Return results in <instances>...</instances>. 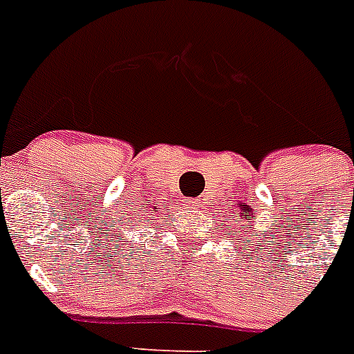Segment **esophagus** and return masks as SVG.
<instances>
[{
	"mask_svg": "<svg viewBox=\"0 0 354 354\" xmlns=\"http://www.w3.org/2000/svg\"><path fill=\"white\" fill-rule=\"evenodd\" d=\"M198 203H200V201L191 200V201H189V205H187V207H191V209H196V207H198Z\"/></svg>",
	"mask_w": 354,
	"mask_h": 354,
	"instance_id": "obj_1",
	"label": "esophagus"
}]
</instances>
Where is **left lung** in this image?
I'll return each instance as SVG.
<instances>
[{"label":"left lung","instance_id":"obj_1","mask_svg":"<svg viewBox=\"0 0 354 354\" xmlns=\"http://www.w3.org/2000/svg\"><path fill=\"white\" fill-rule=\"evenodd\" d=\"M243 210H246V205H245V207H243ZM248 212H252V209H248ZM248 212H246L245 216H248Z\"/></svg>","mask_w":354,"mask_h":354}]
</instances>
